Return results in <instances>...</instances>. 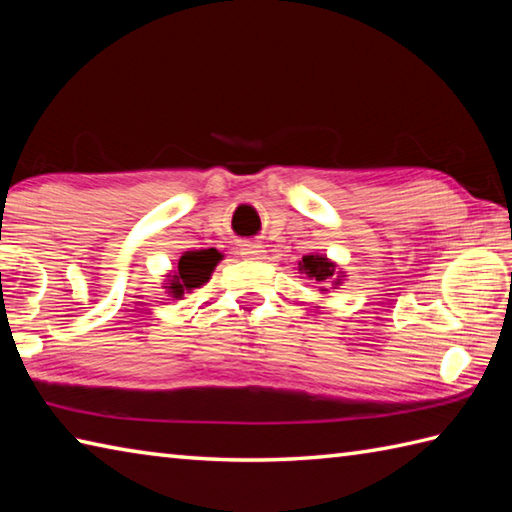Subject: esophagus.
<instances>
[{
    "label": "esophagus",
    "mask_w": 512,
    "mask_h": 512,
    "mask_svg": "<svg viewBox=\"0 0 512 512\" xmlns=\"http://www.w3.org/2000/svg\"><path fill=\"white\" fill-rule=\"evenodd\" d=\"M239 253H242V257H246V259H264V246H259V244H244L242 248H239Z\"/></svg>",
    "instance_id": "1"
}]
</instances>
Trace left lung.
<instances>
[{"label": "left lung", "instance_id": "obj_1", "mask_svg": "<svg viewBox=\"0 0 512 512\" xmlns=\"http://www.w3.org/2000/svg\"><path fill=\"white\" fill-rule=\"evenodd\" d=\"M297 270L302 275H306L308 279H313L315 284H324L319 290H324L326 293V286H342V279L346 277L344 270H339L335 262H330V259L326 255H319V253H313V255H304L302 262H299Z\"/></svg>", "mask_w": 512, "mask_h": 512}]
</instances>
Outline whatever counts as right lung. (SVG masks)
<instances>
[{"mask_svg":"<svg viewBox=\"0 0 512 512\" xmlns=\"http://www.w3.org/2000/svg\"><path fill=\"white\" fill-rule=\"evenodd\" d=\"M222 253L215 248L206 250H186V253L179 257L177 268L170 270L166 275V290L170 297H184V293H190L199 286H204L210 275H213L215 266L222 262Z\"/></svg>","mask_w":512,"mask_h":512,"instance_id":"right-lung-1","label":"right lung"}]
</instances>
